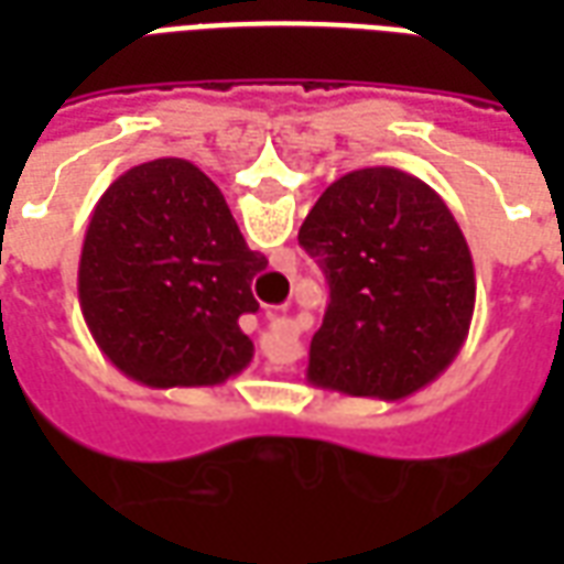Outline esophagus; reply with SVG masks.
I'll list each match as a JSON object with an SVG mask.
<instances>
[{
    "instance_id": "34e87169",
    "label": "esophagus",
    "mask_w": 564,
    "mask_h": 564,
    "mask_svg": "<svg viewBox=\"0 0 564 564\" xmlns=\"http://www.w3.org/2000/svg\"><path fill=\"white\" fill-rule=\"evenodd\" d=\"M271 329L278 332V335H290V332H293V323H290V319L278 317V319H271Z\"/></svg>"
}]
</instances>
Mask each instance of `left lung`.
Masks as SVG:
<instances>
[{
    "mask_svg": "<svg viewBox=\"0 0 564 564\" xmlns=\"http://www.w3.org/2000/svg\"><path fill=\"white\" fill-rule=\"evenodd\" d=\"M299 245L329 283L307 354L314 387L399 402L447 371L477 283L468 241L432 186L390 165L347 172L307 210Z\"/></svg>",
    "mask_w": 564,
    "mask_h": 564,
    "instance_id": "left-lung-1",
    "label": "left lung"
}]
</instances>
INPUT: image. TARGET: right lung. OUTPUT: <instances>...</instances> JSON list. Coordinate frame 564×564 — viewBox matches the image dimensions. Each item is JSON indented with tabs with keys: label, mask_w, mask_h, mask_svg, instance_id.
Here are the masks:
<instances>
[{
	"label": "right lung",
	"mask_w": 564,
	"mask_h": 564,
	"mask_svg": "<svg viewBox=\"0 0 564 564\" xmlns=\"http://www.w3.org/2000/svg\"><path fill=\"white\" fill-rule=\"evenodd\" d=\"M269 259L250 250L220 186L177 156L141 162L108 186L84 235L78 299L108 362L153 390L217 387L253 341L238 317Z\"/></svg>",
	"instance_id": "1"
}]
</instances>
